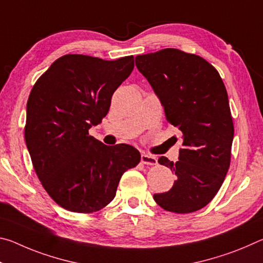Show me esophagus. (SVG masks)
Returning <instances> with one entry per match:
<instances>
[{
	"label": "esophagus",
	"mask_w": 263,
	"mask_h": 263,
	"mask_svg": "<svg viewBox=\"0 0 263 263\" xmlns=\"http://www.w3.org/2000/svg\"><path fill=\"white\" fill-rule=\"evenodd\" d=\"M141 162L144 164H149V166H155L158 164V159L154 155L151 154H141Z\"/></svg>",
	"instance_id": "1"
}]
</instances>
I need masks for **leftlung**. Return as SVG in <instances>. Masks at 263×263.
<instances>
[{"label":"left lung","mask_w":263,"mask_h":263,"mask_svg":"<svg viewBox=\"0 0 263 263\" xmlns=\"http://www.w3.org/2000/svg\"><path fill=\"white\" fill-rule=\"evenodd\" d=\"M136 66L161 101L168 123L183 135L179 161L159 158L177 179L154 201L166 211H197L212 201L230 168L234 126L224 82L202 57L176 48L137 55Z\"/></svg>","instance_id":"obj_1"}]
</instances>
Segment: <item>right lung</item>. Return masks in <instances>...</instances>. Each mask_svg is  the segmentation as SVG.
<instances>
[{
	"label": "right lung",
	"mask_w": 263,
	"mask_h": 263,
	"mask_svg": "<svg viewBox=\"0 0 263 263\" xmlns=\"http://www.w3.org/2000/svg\"><path fill=\"white\" fill-rule=\"evenodd\" d=\"M133 67V55L109 61L66 54L32 87L25 142L44 189L66 210L100 211L114 199L124 173L140 162L133 146H106L88 132L108 114L112 94Z\"/></svg>",
	"instance_id": "obj_1"
}]
</instances>
